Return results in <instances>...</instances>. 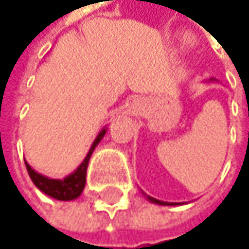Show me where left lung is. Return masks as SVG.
Masks as SVG:
<instances>
[{"mask_svg":"<svg viewBox=\"0 0 249 249\" xmlns=\"http://www.w3.org/2000/svg\"><path fill=\"white\" fill-rule=\"evenodd\" d=\"M148 200H149V202H152V203L162 205V206H172V205H175V203H169V202H161V200H157V198H154V197H149V196H148Z\"/></svg>","mask_w":249,"mask_h":249,"instance_id":"left-lung-1","label":"left lung"}]
</instances>
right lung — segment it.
Instances as JSON below:
<instances>
[{
	"label": "right lung",
	"mask_w": 249,
	"mask_h": 249,
	"mask_svg": "<svg viewBox=\"0 0 249 249\" xmlns=\"http://www.w3.org/2000/svg\"><path fill=\"white\" fill-rule=\"evenodd\" d=\"M106 134V128H103L97 139L94 140L92 146L88 152V155L85 157V160L82 161V164L67 178L64 179H51L47 176H43L40 173H37L28 162L25 161V166H26V170H28V175H30L31 180L34 182V185L43 191L44 194L51 196L56 200H62V202H67V200H74L77 198L83 188H85V182H87V169H88V162H89V158L95 149V146L101 142V139Z\"/></svg>",
	"instance_id": "obj_1"
}]
</instances>
